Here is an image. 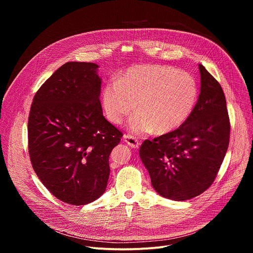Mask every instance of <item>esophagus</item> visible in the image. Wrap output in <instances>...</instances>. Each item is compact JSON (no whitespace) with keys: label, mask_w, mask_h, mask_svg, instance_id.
Returning <instances> with one entry per match:
<instances>
[{"label":"esophagus","mask_w":253,"mask_h":253,"mask_svg":"<svg viewBox=\"0 0 253 253\" xmlns=\"http://www.w3.org/2000/svg\"><path fill=\"white\" fill-rule=\"evenodd\" d=\"M123 139H124V141L128 144V145H129L131 148H134V149L139 148L140 142H139L136 138H134L133 136H131V135H124V136H123Z\"/></svg>","instance_id":"obj_1"}]
</instances>
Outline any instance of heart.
Segmentation results:
<instances>
[{
    "instance_id": "heart-1",
    "label": "heart",
    "mask_w": 253,
    "mask_h": 253,
    "mask_svg": "<svg viewBox=\"0 0 253 253\" xmlns=\"http://www.w3.org/2000/svg\"><path fill=\"white\" fill-rule=\"evenodd\" d=\"M197 97V83L187 72L164 65H137L118 81L105 85L102 102L107 119L113 124H120L136 106L138 111L129 119L130 130L137 135L153 131L162 135L188 119Z\"/></svg>"
}]
</instances>
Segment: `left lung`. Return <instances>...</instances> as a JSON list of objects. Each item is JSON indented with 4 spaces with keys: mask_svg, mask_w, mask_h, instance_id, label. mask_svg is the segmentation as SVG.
Instances as JSON below:
<instances>
[{
    "mask_svg": "<svg viewBox=\"0 0 253 253\" xmlns=\"http://www.w3.org/2000/svg\"><path fill=\"white\" fill-rule=\"evenodd\" d=\"M198 67L200 94L191 115L176 130L144 141L139 151L153 188L175 201L196 197L213 183L229 144L223 90L202 65Z\"/></svg>",
    "mask_w": 253,
    "mask_h": 253,
    "instance_id": "8db88e82",
    "label": "left lung"
}]
</instances>
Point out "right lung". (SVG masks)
Here are the masks:
<instances>
[{
	"label": "right lung",
	"instance_id": "add662e5",
	"mask_svg": "<svg viewBox=\"0 0 253 253\" xmlns=\"http://www.w3.org/2000/svg\"><path fill=\"white\" fill-rule=\"evenodd\" d=\"M95 63L68 62L36 93L28 121L29 154L58 199L85 205L106 190L109 156L122 133L103 116Z\"/></svg>",
	"mask_w": 253,
	"mask_h": 253
}]
</instances>
